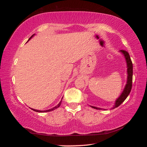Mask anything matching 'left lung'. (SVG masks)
I'll return each mask as SVG.
<instances>
[{"mask_svg":"<svg viewBox=\"0 0 147 147\" xmlns=\"http://www.w3.org/2000/svg\"><path fill=\"white\" fill-rule=\"evenodd\" d=\"M120 52L121 53H123L124 58H125L126 64H127V74H128L127 82H126V84L125 86V88H124V90L123 91V93H121L120 96H119V97L116 100L115 102V105H114L113 108L112 109L115 108L119 106L124 100H125V99L127 98V96L129 95V94H130L131 89V86H132L133 64L130 59V56L129 55V54L127 51H124V50H121ZM90 106L94 109H101V108H96V107L91 106Z\"/></svg>","mask_w":147,"mask_h":147,"instance_id":"8db88e82","label":"left lung"}]
</instances>
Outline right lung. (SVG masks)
<instances>
[{"mask_svg":"<svg viewBox=\"0 0 147 147\" xmlns=\"http://www.w3.org/2000/svg\"><path fill=\"white\" fill-rule=\"evenodd\" d=\"M35 34H33L32 35V36L30 37V38H29V39H28V41L30 40V39L32 37H33L34 36ZM62 98H61V100L59 102V103L58 104V105H57L56 106H55V107H54L53 108H51V109H48V110H44V111H41V110H37V109H32V108H31L32 110H34V111H36V112H48V111H53L54 109H56V108H58V107L61 105V101H62Z\"/></svg>","mask_w":147,"mask_h":147,"instance_id":"right-lung-1","label":"right lung"}]
</instances>
